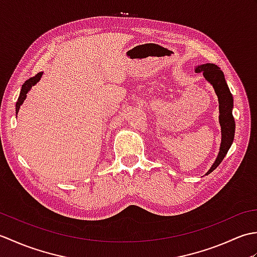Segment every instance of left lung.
<instances>
[{"instance_id":"obj_1","label":"left lung","mask_w":257,"mask_h":257,"mask_svg":"<svg viewBox=\"0 0 257 257\" xmlns=\"http://www.w3.org/2000/svg\"><path fill=\"white\" fill-rule=\"evenodd\" d=\"M195 73H203L204 78L214 88L215 94L219 99V121L221 125V145L220 151L216 159L213 163L210 170L205 174H210L213 170L219 167L222 160L224 159L228 149L231 148V145L234 140V134H235V121H234L232 109H233V97L228 86L224 78V74L219 66L215 64H203L195 67Z\"/></svg>"}]
</instances>
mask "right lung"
Wrapping results in <instances>:
<instances>
[{"label":"right lung","instance_id":"add662e5","mask_svg":"<svg viewBox=\"0 0 257 257\" xmlns=\"http://www.w3.org/2000/svg\"><path fill=\"white\" fill-rule=\"evenodd\" d=\"M42 75H43V73H38L37 75L34 76V77H31L30 79H27V80L25 81V83L23 84V86H22V89H21V92H20L19 99H18V101H16V113L19 112L21 105H22V103H23V101L25 100L26 94L30 91V89L32 88V86H34L35 84H37V81L41 79Z\"/></svg>","mask_w":257,"mask_h":257}]
</instances>
